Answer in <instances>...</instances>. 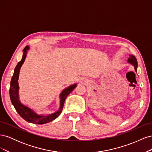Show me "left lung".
<instances>
[{
  "label": "left lung",
  "instance_id": "obj_1",
  "mask_svg": "<svg viewBox=\"0 0 152 152\" xmlns=\"http://www.w3.org/2000/svg\"><path fill=\"white\" fill-rule=\"evenodd\" d=\"M129 58H128L127 59V62L131 64L134 67V70L135 71L137 72V59L135 58V56H133V55H129Z\"/></svg>",
  "mask_w": 152,
  "mask_h": 152
}]
</instances>
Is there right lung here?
<instances>
[{"label": "right lung", "mask_w": 152, "mask_h": 152, "mask_svg": "<svg viewBox=\"0 0 152 152\" xmlns=\"http://www.w3.org/2000/svg\"><path fill=\"white\" fill-rule=\"evenodd\" d=\"M30 49V47L28 45L24 48L23 53V56L21 60L17 64L15 68L13 75L11 80L10 84V95L11 103L14 107L15 108L16 112L19 113L20 115L29 123L35 124H44L45 123L53 121L55 118H56L62 112L63 108L65 101L68 96L72 91L77 87V84H72L70 86L66 87L64 89L61 93L59 94V108L56 112L53 113H50L48 115H42L38 114L36 112H35L33 109L30 108V107L23 104L20 99L19 96V89L20 87L18 84V79H19L20 71L21 66L23 64L25 58L26 57V54L28 50Z\"/></svg>", "instance_id": "right-lung-1"}]
</instances>
